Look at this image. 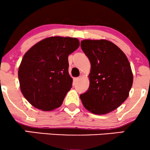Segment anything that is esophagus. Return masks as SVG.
<instances>
[{
  "label": "esophagus",
  "instance_id": "1",
  "mask_svg": "<svg viewBox=\"0 0 150 150\" xmlns=\"http://www.w3.org/2000/svg\"><path fill=\"white\" fill-rule=\"evenodd\" d=\"M80 80V77H75V78H74V82H77Z\"/></svg>",
  "mask_w": 150,
  "mask_h": 150
}]
</instances>
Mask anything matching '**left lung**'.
<instances>
[{"instance_id":"left-lung-1","label":"left lung","mask_w":150,"mask_h":150,"mask_svg":"<svg viewBox=\"0 0 150 150\" xmlns=\"http://www.w3.org/2000/svg\"><path fill=\"white\" fill-rule=\"evenodd\" d=\"M81 48L91 63L88 90L80 95L86 109L94 114H105L126 100L133 81L128 58L112 42L83 40Z\"/></svg>"}]
</instances>
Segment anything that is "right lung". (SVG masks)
<instances>
[{
  "instance_id": "1",
  "label": "right lung",
  "mask_w": 150,
  "mask_h": 150,
  "mask_svg": "<svg viewBox=\"0 0 150 150\" xmlns=\"http://www.w3.org/2000/svg\"><path fill=\"white\" fill-rule=\"evenodd\" d=\"M79 46L76 38L51 37L25 53L18 78L22 94L32 106L43 111L61 106L73 84L68 73V56Z\"/></svg>"
}]
</instances>
